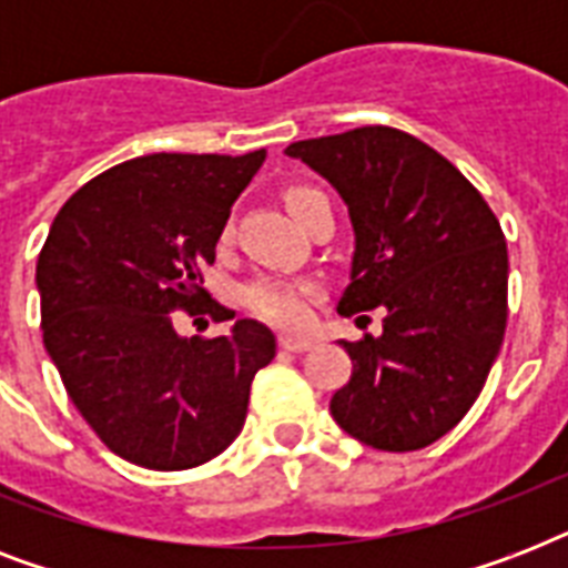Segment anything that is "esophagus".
<instances>
[{
    "mask_svg": "<svg viewBox=\"0 0 568 568\" xmlns=\"http://www.w3.org/2000/svg\"><path fill=\"white\" fill-rule=\"evenodd\" d=\"M312 345H315V342L306 336H288V333H285V336H280V347H283V351H292V354L312 351Z\"/></svg>",
    "mask_w": 568,
    "mask_h": 568,
    "instance_id": "34e87169",
    "label": "esophagus"
}]
</instances>
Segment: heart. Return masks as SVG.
<instances>
[{"label":"heart","mask_w":568,"mask_h":568,"mask_svg":"<svg viewBox=\"0 0 568 568\" xmlns=\"http://www.w3.org/2000/svg\"><path fill=\"white\" fill-rule=\"evenodd\" d=\"M312 194H318V189L310 185H292L285 191V203L292 209V214L301 209ZM244 303L250 312H256L258 318L274 321L283 327H297L310 318L312 303L318 297V288L303 280H285V276H256L253 283L244 285Z\"/></svg>","instance_id":"1"}]
</instances>
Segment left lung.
I'll return each mask as SVG.
<instances>
[{
	"mask_svg": "<svg viewBox=\"0 0 568 568\" xmlns=\"http://www.w3.org/2000/svg\"><path fill=\"white\" fill-rule=\"evenodd\" d=\"M285 153L342 194L354 223L338 315L383 310V333L342 342L354 374L329 400L338 427L377 450H418L480 395L507 327V244L480 191L392 126L297 141Z\"/></svg>",
	"mask_w": 568,
	"mask_h": 568,
	"instance_id": "obj_1",
	"label": "left lung"
}]
</instances>
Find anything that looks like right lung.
Segmentation results:
<instances>
[{"mask_svg":"<svg viewBox=\"0 0 568 568\" xmlns=\"http://www.w3.org/2000/svg\"><path fill=\"white\" fill-rule=\"evenodd\" d=\"M262 162L265 150L123 162L61 205L40 250L47 354L91 430L135 466L182 471L230 448L250 383L274 359L258 321L214 338L173 327V312L235 318L200 285V267Z\"/></svg>","mask_w":568,"mask_h":568,"instance_id":"add662e5","label":"right lung"}]
</instances>
